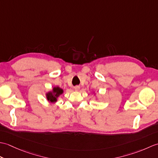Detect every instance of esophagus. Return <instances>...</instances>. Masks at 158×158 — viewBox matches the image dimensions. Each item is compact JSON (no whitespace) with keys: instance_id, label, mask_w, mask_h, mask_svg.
<instances>
[{"instance_id":"esophagus-1","label":"esophagus","mask_w":158,"mask_h":158,"mask_svg":"<svg viewBox=\"0 0 158 158\" xmlns=\"http://www.w3.org/2000/svg\"><path fill=\"white\" fill-rule=\"evenodd\" d=\"M74 89H75V90H76V91H78V90L80 89V87L79 85H76L74 87Z\"/></svg>"}]
</instances>
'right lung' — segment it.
Masks as SVG:
<instances>
[{
    "instance_id": "right-lung-1",
    "label": "right lung",
    "mask_w": 158,
    "mask_h": 158,
    "mask_svg": "<svg viewBox=\"0 0 158 158\" xmlns=\"http://www.w3.org/2000/svg\"><path fill=\"white\" fill-rule=\"evenodd\" d=\"M63 93V89H61L59 87H54L53 88L52 91L49 92L46 94L47 99L49 102L52 103H54L57 101L58 98L60 95H61Z\"/></svg>"
}]
</instances>
